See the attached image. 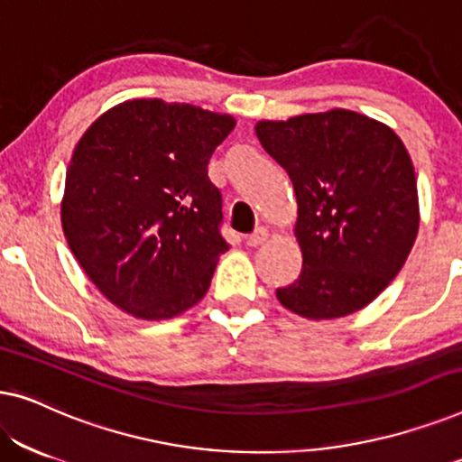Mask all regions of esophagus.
<instances>
[{
	"instance_id": "1",
	"label": "esophagus",
	"mask_w": 462,
	"mask_h": 462,
	"mask_svg": "<svg viewBox=\"0 0 462 462\" xmlns=\"http://www.w3.org/2000/svg\"><path fill=\"white\" fill-rule=\"evenodd\" d=\"M267 237H269L267 226H256L254 233H250V236L245 237V244L254 245V248H256V245H261V244L267 242Z\"/></svg>"
}]
</instances>
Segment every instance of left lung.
Wrapping results in <instances>:
<instances>
[{"label":"left lung","instance_id":"left-lung-1","mask_svg":"<svg viewBox=\"0 0 462 462\" xmlns=\"http://www.w3.org/2000/svg\"><path fill=\"white\" fill-rule=\"evenodd\" d=\"M254 130L299 204L302 269L277 288V300L315 321L370 305L400 273L419 233L416 174L402 138L349 109L263 119Z\"/></svg>","mask_w":462,"mask_h":462}]
</instances>
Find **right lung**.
I'll use <instances>...</instances> for the list:
<instances>
[{"mask_svg":"<svg viewBox=\"0 0 462 462\" xmlns=\"http://www.w3.org/2000/svg\"><path fill=\"white\" fill-rule=\"evenodd\" d=\"M233 128L226 113L134 98L105 111L75 144L62 231L79 267L122 311L170 319L204 299L229 250L208 162Z\"/></svg>","mask_w":462,"mask_h":462,"instance_id":"right-lung-1","label":"right lung"}]
</instances>
